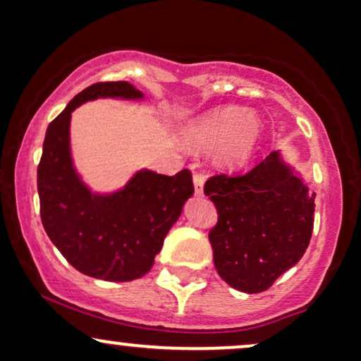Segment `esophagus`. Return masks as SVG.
<instances>
[{
    "instance_id": "1",
    "label": "esophagus",
    "mask_w": 361,
    "mask_h": 361,
    "mask_svg": "<svg viewBox=\"0 0 361 361\" xmlns=\"http://www.w3.org/2000/svg\"><path fill=\"white\" fill-rule=\"evenodd\" d=\"M192 180H194V190H195V194L202 195V194H204V177L199 176V173H194Z\"/></svg>"
}]
</instances>
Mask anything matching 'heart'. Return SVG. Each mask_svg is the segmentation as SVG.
I'll list each match as a JSON object with an SVG mask.
<instances>
[{"label":"heart","instance_id":"obj_1","mask_svg":"<svg viewBox=\"0 0 361 361\" xmlns=\"http://www.w3.org/2000/svg\"><path fill=\"white\" fill-rule=\"evenodd\" d=\"M262 137L256 115L239 106H217L190 122L182 132L188 149L214 150L212 160L222 171H239L251 162Z\"/></svg>","mask_w":361,"mask_h":361}]
</instances>
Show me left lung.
<instances>
[{
	"label": "left lung",
	"mask_w": 361,
	"mask_h": 361,
	"mask_svg": "<svg viewBox=\"0 0 361 361\" xmlns=\"http://www.w3.org/2000/svg\"><path fill=\"white\" fill-rule=\"evenodd\" d=\"M217 209L209 231L217 273L239 291H266L308 247L314 197L279 150L243 176L209 177L204 185Z\"/></svg>",
	"instance_id": "1"
}]
</instances>
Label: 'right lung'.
<instances>
[{
    "label": "right lung",
    "instance_id": "right-lung-1",
    "mask_svg": "<svg viewBox=\"0 0 361 361\" xmlns=\"http://www.w3.org/2000/svg\"><path fill=\"white\" fill-rule=\"evenodd\" d=\"M142 100L128 82L80 92L47 128L38 166L39 214L48 238L75 269L105 281H132L154 266L164 239L194 194L188 169L169 177L142 169L110 194L92 192L73 166L70 120L88 100Z\"/></svg>",
    "mask_w": 361,
    "mask_h": 361
}]
</instances>
